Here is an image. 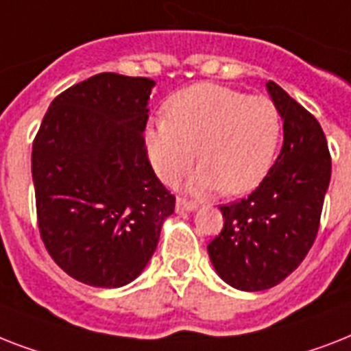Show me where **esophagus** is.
<instances>
[{
    "label": "esophagus",
    "mask_w": 351,
    "mask_h": 351,
    "mask_svg": "<svg viewBox=\"0 0 351 351\" xmlns=\"http://www.w3.org/2000/svg\"><path fill=\"white\" fill-rule=\"evenodd\" d=\"M197 208V204L189 201V199L184 197H178V203H176V210H178L179 214H183V212H193V210Z\"/></svg>",
    "instance_id": "esophagus-1"
}]
</instances>
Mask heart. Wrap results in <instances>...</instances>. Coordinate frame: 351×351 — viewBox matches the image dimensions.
<instances>
[{
    "label": "heart",
    "mask_w": 351,
    "mask_h": 351,
    "mask_svg": "<svg viewBox=\"0 0 351 351\" xmlns=\"http://www.w3.org/2000/svg\"><path fill=\"white\" fill-rule=\"evenodd\" d=\"M279 136L281 116L271 99L199 83L168 99L167 119L148 128L147 150L165 183H178L199 154L203 167L192 189L237 195L265 179Z\"/></svg>",
    "instance_id": "heart-1"
}]
</instances>
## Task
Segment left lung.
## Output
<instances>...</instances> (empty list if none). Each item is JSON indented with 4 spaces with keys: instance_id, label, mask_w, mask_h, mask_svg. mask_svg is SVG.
<instances>
[{
    "instance_id": "1",
    "label": "left lung",
    "mask_w": 351,
    "mask_h": 351,
    "mask_svg": "<svg viewBox=\"0 0 351 351\" xmlns=\"http://www.w3.org/2000/svg\"><path fill=\"white\" fill-rule=\"evenodd\" d=\"M266 88L285 121L282 150L248 197L219 206L223 230L208 245L221 279L246 291L276 287L301 265L317 237L332 176L317 119L277 83Z\"/></svg>"
}]
</instances>
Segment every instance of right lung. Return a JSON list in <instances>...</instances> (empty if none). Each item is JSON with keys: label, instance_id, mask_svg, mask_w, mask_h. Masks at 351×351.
Returning a JSON list of instances; mask_svg holds the SVG:
<instances>
[{"label": "right lung", "instance_id": "right-lung-1", "mask_svg": "<svg viewBox=\"0 0 351 351\" xmlns=\"http://www.w3.org/2000/svg\"><path fill=\"white\" fill-rule=\"evenodd\" d=\"M148 77L103 72L54 97L32 145L36 214L45 248L77 281H134L158 246L176 195L145 145Z\"/></svg>", "mask_w": 351, "mask_h": 351}]
</instances>
